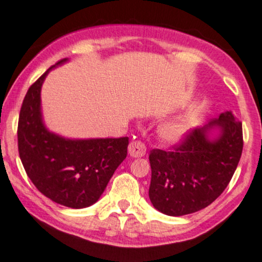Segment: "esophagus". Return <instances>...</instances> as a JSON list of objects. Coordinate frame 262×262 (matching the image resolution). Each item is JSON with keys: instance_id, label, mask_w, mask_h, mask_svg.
I'll list each match as a JSON object with an SVG mask.
<instances>
[{"instance_id": "1", "label": "esophagus", "mask_w": 262, "mask_h": 262, "mask_svg": "<svg viewBox=\"0 0 262 262\" xmlns=\"http://www.w3.org/2000/svg\"><path fill=\"white\" fill-rule=\"evenodd\" d=\"M128 155L132 158H141L146 155V146L140 141H132L128 146Z\"/></svg>"}]
</instances>
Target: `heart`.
Listing matches in <instances>:
<instances>
[{
	"label": "heart",
	"mask_w": 262,
	"mask_h": 262,
	"mask_svg": "<svg viewBox=\"0 0 262 262\" xmlns=\"http://www.w3.org/2000/svg\"><path fill=\"white\" fill-rule=\"evenodd\" d=\"M192 115L184 113L159 125L158 136L165 144L178 146L185 142L192 130Z\"/></svg>",
	"instance_id": "heart-1"
}]
</instances>
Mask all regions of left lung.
<instances>
[{
  "label": "left lung",
  "mask_w": 262,
  "mask_h": 262,
  "mask_svg": "<svg viewBox=\"0 0 262 262\" xmlns=\"http://www.w3.org/2000/svg\"><path fill=\"white\" fill-rule=\"evenodd\" d=\"M243 150V128L232 112L190 132L173 152L153 149L149 200L167 216L207 207L228 186Z\"/></svg>",
  "instance_id": "left-lung-1"
}]
</instances>
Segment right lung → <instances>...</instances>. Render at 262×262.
Returning a JSON list of instances; mask_svg holds the SVG:
<instances>
[{
    "mask_svg": "<svg viewBox=\"0 0 262 262\" xmlns=\"http://www.w3.org/2000/svg\"><path fill=\"white\" fill-rule=\"evenodd\" d=\"M51 66L28 89L18 121V150L26 173L42 195L70 208L99 200L114 171L127 156L128 138H67L46 127L41 87Z\"/></svg>",
    "mask_w": 262,
    "mask_h": 262,
    "instance_id": "add662e5",
    "label": "right lung"
}]
</instances>
